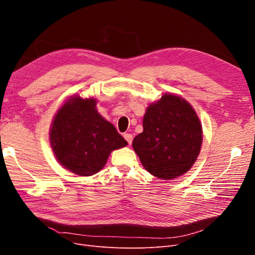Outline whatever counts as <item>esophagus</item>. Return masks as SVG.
<instances>
[{
    "instance_id": "obj_1",
    "label": "esophagus",
    "mask_w": 255,
    "mask_h": 255,
    "mask_svg": "<svg viewBox=\"0 0 255 255\" xmlns=\"http://www.w3.org/2000/svg\"><path fill=\"white\" fill-rule=\"evenodd\" d=\"M123 137H125V139L128 141V144L132 143V141H133V135L132 134L126 133V134H123Z\"/></svg>"
}]
</instances>
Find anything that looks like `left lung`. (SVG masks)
Listing matches in <instances>:
<instances>
[{"label":"left lung","instance_id":"left-lung-1","mask_svg":"<svg viewBox=\"0 0 255 255\" xmlns=\"http://www.w3.org/2000/svg\"><path fill=\"white\" fill-rule=\"evenodd\" d=\"M142 126L133 148L145 170L161 180L187 172L202 143V127L191 105L177 96L164 95L148 107Z\"/></svg>","mask_w":255,"mask_h":255}]
</instances>
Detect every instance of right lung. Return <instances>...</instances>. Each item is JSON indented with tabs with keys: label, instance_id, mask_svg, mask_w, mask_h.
<instances>
[{
	"label": "right lung",
	"instance_id": "add662e5",
	"mask_svg": "<svg viewBox=\"0 0 255 255\" xmlns=\"http://www.w3.org/2000/svg\"><path fill=\"white\" fill-rule=\"evenodd\" d=\"M50 140L55 157L71 172L89 176L104 167L113 150L128 144L96 110V100L73 97L54 117Z\"/></svg>",
	"mask_w": 255,
	"mask_h": 255
}]
</instances>
